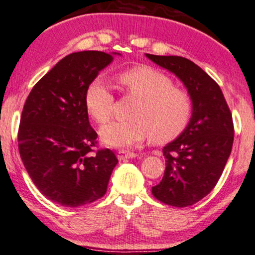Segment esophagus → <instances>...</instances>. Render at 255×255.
<instances>
[{
	"label": "esophagus",
	"instance_id": "34e87169",
	"mask_svg": "<svg viewBox=\"0 0 255 255\" xmlns=\"http://www.w3.org/2000/svg\"><path fill=\"white\" fill-rule=\"evenodd\" d=\"M137 154H134V152H131V151H127V150H119L117 152V157L119 158V160H125V158H133L136 157Z\"/></svg>",
	"mask_w": 255,
	"mask_h": 255
}]
</instances>
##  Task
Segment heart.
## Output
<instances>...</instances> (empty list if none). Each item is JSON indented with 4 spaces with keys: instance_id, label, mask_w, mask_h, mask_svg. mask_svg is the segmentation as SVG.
<instances>
[{
    "instance_id": "b5f03b06",
    "label": "heart",
    "mask_w": 255,
    "mask_h": 255,
    "mask_svg": "<svg viewBox=\"0 0 255 255\" xmlns=\"http://www.w3.org/2000/svg\"><path fill=\"white\" fill-rule=\"evenodd\" d=\"M119 82L137 99L131 121L111 122L100 128L101 140L113 148L127 149L150 137L154 143H168L184 132L192 117V101L186 92L174 88L173 81L157 69L136 67L123 71ZM88 113L104 124L113 112L115 98L104 80L97 79L86 89Z\"/></svg>"
}]
</instances>
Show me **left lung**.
<instances>
[{
  "mask_svg": "<svg viewBox=\"0 0 255 255\" xmlns=\"http://www.w3.org/2000/svg\"><path fill=\"white\" fill-rule=\"evenodd\" d=\"M145 56L174 74L192 101L187 128L163 146L164 175L151 188L160 202L185 208L210 193L222 175L234 140L232 113L220 86L192 61L179 56Z\"/></svg>",
  "mask_w": 255,
  "mask_h": 255,
  "instance_id": "left-lung-1",
  "label": "left lung"
}]
</instances>
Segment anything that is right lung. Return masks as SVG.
Listing matches in <instances>:
<instances>
[{"instance_id":"add662e5","label":"right lung","mask_w":255,"mask_h":255,"mask_svg":"<svg viewBox=\"0 0 255 255\" xmlns=\"http://www.w3.org/2000/svg\"><path fill=\"white\" fill-rule=\"evenodd\" d=\"M116 55L121 53L65 56L35 83L23 106L17 134L21 160L38 190L62 206L101 198L118 163L110 149L89 155L98 133L85 104L87 87Z\"/></svg>"}]
</instances>
